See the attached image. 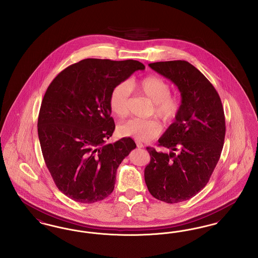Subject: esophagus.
<instances>
[{"instance_id":"esophagus-1","label":"esophagus","mask_w":258,"mask_h":258,"mask_svg":"<svg viewBox=\"0 0 258 258\" xmlns=\"http://www.w3.org/2000/svg\"><path fill=\"white\" fill-rule=\"evenodd\" d=\"M136 146L138 148H144V145L139 141H136Z\"/></svg>"}]
</instances>
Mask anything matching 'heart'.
Returning <instances> with one entry per match:
<instances>
[{
    "instance_id": "heart-1",
    "label": "heart",
    "mask_w": 258,
    "mask_h": 258,
    "mask_svg": "<svg viewBox=\"0 0 258 258\" xmlns=\"http://www.w3.org/2000/svg\"><path fill=\"white\" fill-rule=\"evenodd\" d=\"M131 90L147 97L153 103V114L163 122H170L181 108L180 98L172 96L168 82L159 76L151 75L140 81L122 82L114 87L109 96L110 109L117 117L123 118L130 111ZM118 134L123 137H132L138 141H149L160 135L161 126L155 120L131 119L118 125Z\"/></svg>"
}]
</instances>
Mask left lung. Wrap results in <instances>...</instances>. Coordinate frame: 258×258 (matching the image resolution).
Instances as JSON below:
<instances>
[{
	"label": "left lung",
	"instance_id": "8db88e82",
	"mask_svg": "<svg viewBox=\"0 0 258 258\" xmlns=\"http://www.w3.org/2000/svg\"><path fill=\"white\" fill-rule=\"evenodd\" d=\"M149 67L178 87L182 102L174 123L159 139L170 153L147 147L151 160L145 183L155 198L178 203L197 196L208 183L223 147L224 112L216 89L188 61H157Z\"/></svg>",
	"mask_w": 258,
	"mask_h": 258
}]
</instances>
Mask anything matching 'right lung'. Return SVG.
Wrapping results in <instances>:
<instances>
[{
	"mask_svg": "<svg viewBox=\"0 0 258 258\" xmlns=\"http://www.w3.org/2000/svg\"><path fill=\"white\" fill-rule=\"evenodd\" d=\"M144 69L135 60L85 59L64 69L47 88L38 139L57 187L74 201L90 204L113 191L117 168L136 144L131 137L105 143L115 130L109 96Z\"/></svg>",
	"mask_w": 258,
	"mask_h": 258,
	"instance_id": "add662e5",
	"label": "right lung"
}]
</instances>
